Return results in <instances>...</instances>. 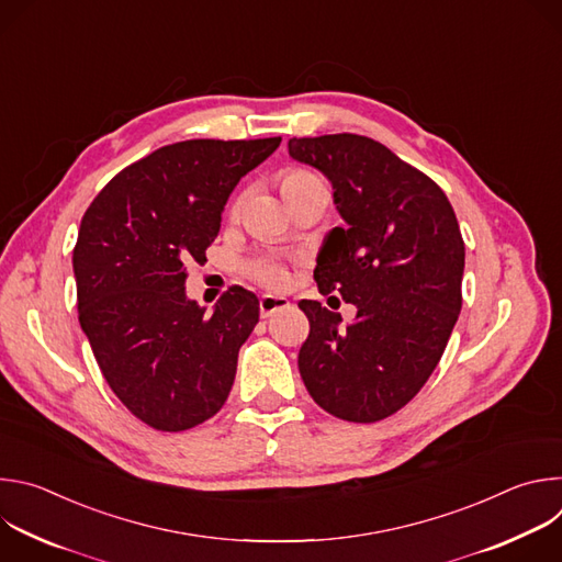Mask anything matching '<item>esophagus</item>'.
I'll return each instance as SVG.
<instances>
[{
  "label": "esophagus",
  "instance_id": "esophagus-1",
  "mask_svg": "<svg viewBox=\"0 0 562 562\" xmlns=\"http://www.w3.org/2000/svg\"><path fill=\"white\" fill-rule=\"evenodd\" d=\"M289 304H291V302H289L286 297H282V295H262V297H260V315H262V317H269V315H273V313L286 308Z\"/></svg>",
  "mask_w": 562,
  "mask_h": 562
}]
</instances>
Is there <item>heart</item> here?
I'll use <instances>...</instances> for the list:
<instances>
[{
    "label": "heart",
    "mask_w": 562,
    "mask_h": 562,
    "mask_svg": "<svg viewBox=\"0 0 562 562\" xmlns=\"http://www.w3.org/2000/svg\"><path fill=\"white\" fill-rule=\"evenodd\" d=\"M317 176H313L311 171L306 169H289L282 173V191L284 195H289L295 187L304 184V182H311L315 180ZM239 204H243V198L235 200L233 209L237 211ZM245 271L247 276H251L256 282L269 286V289H282L286 286L289 282V271H286V265L278 258V256H256V258H249L245 262Z\"/></svg>",
    "instance_id": "heart-1"
}]
</instances>
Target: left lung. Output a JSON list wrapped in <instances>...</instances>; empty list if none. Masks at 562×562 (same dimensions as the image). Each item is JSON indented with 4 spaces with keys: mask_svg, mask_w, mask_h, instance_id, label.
<instances>
[{
    "mask_svg": "<svg viewBox=\"0 0 562 562\" xmlns=\"http://www.w3.org/2000/svg\"><path fill=\"white\" fill-rule=\"evenodd\" d=\"M289 155L323 171L345 226L325 237L313 278L356 304L351 325L315 300L297 367L315 403L378 423L425 386L462 306L464 243L442 189L384 144L353 133L293 137Z\"/></svg>",
    "mask_w": 562,
    "mask_h": 562,
    "instance_id": "obj_1",
    "label": "left lung"
}]
</instances>
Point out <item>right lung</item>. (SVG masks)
Wrapping results in <instances>:
<instances>
[{
  "label": "right lung",
  "instance_id": "add662e5",
  "mask_svg": "<svg viewBox=\"0 0 562 562\" xmlns=\"http://www.w3.org/2000/svg\"><path fill=\"white\" fill-rule=\"evenodd\" d=\"M280 142L187 139L157 148L120 171L79 224V325L122 405L157 431L202 425L226 403L260 304L231 286L206 315L187 297V265L206 260L231 191Z\"/></svg>",
  "mask_w": 562,
  "mask_h": 562
}]
</instances>
